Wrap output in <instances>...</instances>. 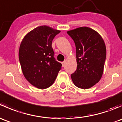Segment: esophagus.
Masks as SVG:
<instances>
[{
    "label": "esophagus",
    "instance_id": "esophagus-1",
    "mask_svg": "<svg viewBox=\"0 0 122 122\" xmlns=\"http://www.w3.org/2000/svg\"><path fill=\"white\" fill-rule=\"evenodd\" d=\"M65 64H66V61H64V62H62V67H64Z\"/></svg>",
    "mask_w": 122,
    "mask_h": 122
}]
</instances>
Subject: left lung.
Segmentation results:
<instances>
[{
  "label": "left lung",
  "mask_w": 122,
  "mask_h": 122,
  "mask_svg": "<svg viewBox=\"0 0 122 122\" xmlns=\"http://www.w3.org/2000/svg\"><path fill=\"white\" fill-rule=\"evenodd\" d=\"M67 34L76 45L77 70L71 75L76 86L82 89L93 87L102 78L106 48L99 33L88 27L69 30Z\"/></svg>",
  "instance_id": "left-lung-1"
}]
</instances>
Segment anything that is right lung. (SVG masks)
<instances>
[{
    "label": "right lung",
    "mask_w": 122,
    "mask_h": 122,
    "mask_svg": "<svg viewBox=\"0 0 122 122\" xmlns=\"http://www.w3.org/2000/svg\"><path fill=\"white\" fill-rule=\"evenodd\" d=\"M60 30L41 26L23 38L19 59L26 79L39 89L48 88L55 81L62 64L55 60L52 48L53 39Z\"/></svg>",
    "instance_id": "add662e5"
}]
</instances>
